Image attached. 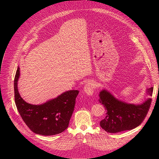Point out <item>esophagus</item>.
Segmentation results:
<instances>
[{
  "label": "esophagus",
  "instance_id": "esophagus-1",
  "mask_svg": "<svg viewBox=\"0 0 159 159\" xmlns=\"http://www.w3.org/2000/svg\"><path fill=\"white\" fill-rule=\"evenodd\" d=\"M95 84L93 81L87 82L84 87V91L88 95H92L95 90Z\"/></svg>",
  "mask_w": 159,
  "mask_h": 159
}]
</instances>
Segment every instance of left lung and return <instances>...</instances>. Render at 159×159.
I'll return each mask as SVG.
<instances>
[{
	"label": "left lung",
	"instance_id": "obj_1",
	"mask_svg": "<svg viewBox=\"0 0 159 159\" xmlns=\"http://www.w3.org/2000/svg\"><path fill=\"white\" fill-rule=\"evenodd\" d=\"M146 93L152 96L153 87L148 89ZM99 98V102L107 111L106 118L101 121L100 126L111 133L130 130L139 126L146 117L152 102V99L148 98L140 104H129L116 99L105 89L101 90Z\"/></svg>",
	"mask_w": 159,
	"mask_h": 159
}]
</instances>
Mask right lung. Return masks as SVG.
I'll list each match as a JSON object with an SVG mask.
<instances>
[{
    "instance_id": "obj_1",
    "label": "right lung",
    "mask_w": 159,
    "mask_h": 159,
    "mask_svg": "<svg viewBox=\"0 0 159 159\" xmlns=\"http://www.w3.org/2000/svg\"><path fill=\"white\" fill-rule=\"evenodd\" d=\"M19 76L18 66L14 84L15 103L22 119L29 128L36 134L44 136L57 134L65 130L74 112L79 90H68L43 104H31L24 101L19 93Z\"/></svg>"
}]
</instances>
